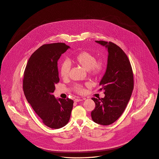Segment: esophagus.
<instances>
[{"label": "esophagus", "mask_w": 159, "mask_h": 159, "mask_svg": "<svg viewBox=\"0 0 159 159\" xmlns=\"http://www.w3.org/2000/svg\"><path fill=\"white\" fill-rule=\"evenodd\" d=\"M82 100H83V99H81V98H75V102H80Z\"/></svg>", "instance_id": "esophagus-1"}]
</instances>
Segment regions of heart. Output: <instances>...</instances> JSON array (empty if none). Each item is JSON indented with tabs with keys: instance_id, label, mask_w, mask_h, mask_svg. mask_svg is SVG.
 I'll return each instance as SVG.
<instances>
[{
	"instance_id": "obj_1",
	"label": "heart",
	"mask_w": 159,
	"mask_h": 159,
	"mask_svg": "<svg viewBox=\"0 0 159 159\" xmlns=\"http://www.w3.org/2000/svg\"><path fill=\"white\" fill-rule=\"evenodd\" d=\"M74 62L78 66L87 70L89 73L94 76L100 75L105 67V62L102 60L97 61L94 54L89 51H81L73 57ZM70 64L67 61H64L60 68V75L62 79L66 80L69 76L70 71ZM73 90L78 93H83L85 90L81 84H76L73 86Z\"/></svg>"
}]
</instances>
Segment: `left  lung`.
Returning a JSON list of instances; mask_svg holds the SVG:
<instances>
[{"label":"left lung","instance_id":"1","mask_svg":"<svg viewBox=\"0 0 159 159\" xmlns=\"http://www.w3.org/2000/svg\"><path fill=\"white\" fill-rule=\"evenodd\" d=\"M108 49V57L106 72L100 85L104 98H92L95 107L91 112L92 120L108 125L117 120L124 111L134 87V73L130 61L124 51L111 42L95 41Z\"/></svg>","mask_w":159,"mask_h":159}]
</instances>
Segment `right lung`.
<instances>
[{"instance_id":"add662e5","label":"right lung","mask_w":159,"mask_h":159,"mask_svg":"<svg viewBox=\"0 0 159 159\" xmlns=\"http://www.w3.org/2000/svg\"><path fill=\"white\" fill-rule=\"evenodd\" d=\"M70 46L64 43L45 44L30 57L24 72L23 91L29 103L51 129H60L69 121L73 100L56 99L52 93L59 82L57 61Z\"/></svg>"}]
</instances>
